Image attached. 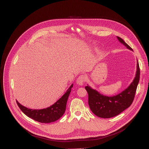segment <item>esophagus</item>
Segmentation results:
<instances>
[{"label":"esophagus","instance_id":"1","mask_svg":"<svg viewBox=\"0 0 149 149\" xmlns=\"http://www.w3.org/2000/svg\"><path fill=\"white\" fill-rule=\"evenodd\" d=\"M86 80V77L84 75H81L78 77V78L77 79V83L79 85H82L84 84V82Z\"/></svg>","mask_w":149,"mask_h":149}]
</instances>
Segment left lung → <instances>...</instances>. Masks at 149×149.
Segmentation results:
<instances>
[{
    "label": "left lung",
    "mask_w": 149,
    "mask_h": 149,
    "mask_svg": "<svg viewBox=\"0 0 149 149\" xmlns=\"http://www.w3.org/2000/svg\"><path fill=\"white\" fill-rule=\"evenodd\" d=\"M117 38L128 49L133 50L122 38L119 37ZM139 79L140 68L137 61L136 77L133 82L127 88L116 96H104L90 86H86L85 88L88 93V104L91 111L97 116L102 118H111L118 115L132 105Z\"/></svg>",
    "instance_id": "obj_1"
}]
</instances>
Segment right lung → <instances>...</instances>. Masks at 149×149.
Here are the masks:
<instances>
[{
	"label": "right lung",
	"instance_id": "right-lung-1",
	"mask_svg": "<svg viewBox=\"0 0 149 149\" xmlns=\"http://www.w3.org/2000/svg\"><path fill=\"white\" fill-rule=\"evenodd\" d=\"M73 86L72 84L64 95L54 104L42 109H30L20 104L17 101V104L20 110L28 117L40 123H52L59 119L65 113L67 102Z\"/></svg>",
	"mask_w": 149,
	"mask_h": 149
}]
</instances>
